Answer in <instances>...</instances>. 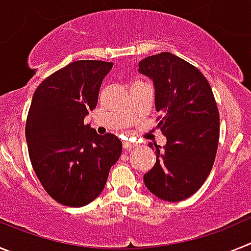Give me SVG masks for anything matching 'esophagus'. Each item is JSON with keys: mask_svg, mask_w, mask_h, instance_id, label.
I'll list each match as a JSON object with an SVG mask.
<instances>
[{"mask_svg": "<svg viewBox=\"0 0 251 251\" xmlns=\"http://www.w3.org/2000/svg\"><path fill=\"white\" fill-rule=\"evenodd\" d=\"M136 146H137L136 142L123 141V148H126V150H132V148H134Z\"/></svg>", "mask_w": 251, "mask_h": 251, "instance_id": "esophagus-1", "label": "esophagus"}]
</instances>
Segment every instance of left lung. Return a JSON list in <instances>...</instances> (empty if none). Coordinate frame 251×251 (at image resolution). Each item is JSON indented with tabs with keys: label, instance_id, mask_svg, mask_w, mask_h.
Returning <instances> with one entry per match:
<instances>
[{
	"label": "left lung",
	"instance_id": "left-lung-1",
	"mask_svg": "<svg viewBox=\"0 0 251 251\" xmlns=\"http://www.w3.org/2000/svg\"><path fill=\"white\" fill-rule=\"evenodd\" d=\"M138 72L153 81L162 114L157 127L167 139L163 151L156 147L145 185L162 200H186L203 185L216 156L220 119L211 86L199 69L171 52L146 57Z\"/></svg>",
	"mask_w": 251,
	"mask_h": 251
}]
</instances>
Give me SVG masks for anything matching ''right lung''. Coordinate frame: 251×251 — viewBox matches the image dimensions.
<instances>
[{
	"label": "right lung",
	"instance_id": "obj_1",
	"mask_svg": "<svg viewBox=\"0 0 251 251\" xmlns=\"http://www.w3.org/2000/svg\"><path fill=\"white\" fill-rule=\"evenodd\" d=\"M112 68L98 60L74 61L46 77L31 100L26 121L31 163L46 192L65 206L95 200L121 157L118 137L99 136L84 124Z\"/></svg>",
	"mask_w": 251,
	"mask_h": 251
}]
</instances>
